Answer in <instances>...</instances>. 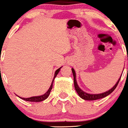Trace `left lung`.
<instances>
[{
  "label": "left lung",
  "instance_id": "1",
  "mask_svg": "<svg viewBox=\"0 0 128 128\" xmlns=\"http://www.w3.org/2000/svg\"><path fill=\"white\" fill-rule=\"evenodd\" d=\"M72 71L73 73V75H74V86H75V88L76 90V92L78 93V94L79 95L80 97L82 98H83L84 100H97V99H99V98H102L103 97H105L106 96H108V95L110 94V93L113 92V91L115 90V88H116L117 86L119 84V82H120V79H121V77L120 78L119 80L118 81L116 84L115 86L112 87L110 90H109L107 91V92H104V93L102 94H87L86 92H84L83 90H82L78 86L77 83H76V75H75V72L74 70V68H72Z\"/></svg>",
  "mask_w": 128,
  "mask_h": 128
}]
</instances>
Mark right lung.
I'll return each mask as SVG.
<instances>
[{
  "label": "right lung",
  "mask_w": 128,
  "mask_h": 128,
  "mask_svg": "<svg viewBox=\"0 0 128 128\" xmlns=\"http://www.w3.org/2000/svg\"><path fill=\"white\" fill-rule=\"evenodd\" d=\"M61 68H62V67H60V68H58V70H56L55 74H54V78L56 77V76L58 75V72H60V70ZM54 79H53V81H52V85H51L50 88L48 89V90L44 94L42 95V96H36V97H30V98H22V97H20V98H22V99L24 100H26V101H30V102H41V101H42V100H45L46 98H48V97L49 96L50 94L51 90H52V87H53V81H54Z\"/></svg>",
  "instance_id": "right-lung-1"
}]
</instances>
